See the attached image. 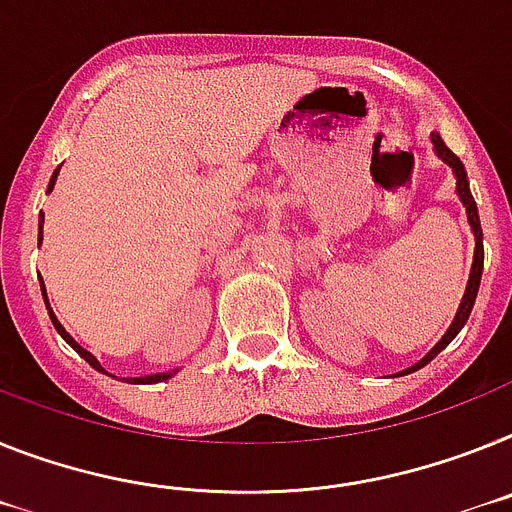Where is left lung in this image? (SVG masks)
<instances>
[{
	"instance_id": "1",
	"label": "left lung",
	"mask_w": 512,
	"mask_h": 512,
	"mask_svg": "<svg viewBox=\"0 0 512 512\" xmlns=\"http://www.w3.org/2000/svg\"><path fill=\"white\" fill-rule=\"evenodd\" d=\"M432 145H435L437 156L442 158V161L448 163L450 169H453L455 174V190H458V197H461L463 208H466V216H468V223H471V231H474V239H476V249H474V263H471V276H468V283H466V294H463L461 299V307H458V312H455L453 322H450V328L445 330V336L437 341V346L432 351H429L427 356H424L422 362H416L414 367L403 369L401 375H409V372H416V369H422L424 364H429L432 359H435L437 354H440L445 346H448L450 341H453L458 333H461V328L466 325L468 315H471V309H474V302H476V294H479V283H482V270H484V242H482V223H479V210H476V203L474 197H471V190H468V176H466V169H463L461 158L455 156L453 150L448 148V145L442 143V137L437 135V132H432Z\"/></svg>"
}]
</instances>
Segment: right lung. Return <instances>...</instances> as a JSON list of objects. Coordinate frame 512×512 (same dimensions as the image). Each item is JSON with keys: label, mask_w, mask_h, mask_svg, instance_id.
<instances>
[{"label": "right lung", "mask_w": 512, "mask_h": 512, "mask_svg": "<svg viewBox=\"0 0 512 512\" xmlns=\"http://www.w3.org/2000/svg\"><path fill=\"white\" fill-rule=\"evenodd\" d=\"M57 174H59V169H57V171H54V174H51V182H49V192H51V190H54V182H57ZM38 226H41V229H44V213H41V221H38ZM38 239H41V236H38ZM41 294H44V302H46V309H49V317H51V322H54V328H57V333H59V336H62V338H64V341L70 343L72 349H75V351H77V354L83 356V359H85V362H88V364H90V367H93V369H98V372H106V369H103V367H101V362H98L96 356L90 354V351H85V349H83V346H80V343H77V341H75V338H72V336H70V333H67V330H64V328H62V322H59V320H57V315H54V312H51V307H49V299H46V289H44V281H41ZM174 372H176V369H171V372H158V375H148V377H127V380H130V382H137V385H140V382H143V385H150V382H163V380H169V377H171V375H174ZM106 375H109V372H106Z\"/></svg>", "instance_id": "1"}]
</instances>
